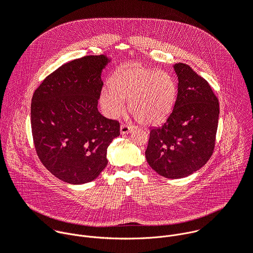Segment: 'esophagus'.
Listing matches in <instances>:
<instances>
[{"instance_id": "esophagus-1", "label": "esophagus", "mask_w": 253, "mask_h": 253, "mask_svg": "<svg viewBox=\"0 0 253 253\" xmlns=\"http://www.w3.org/2000/svg\"><path fill=\"white\" fill-rule=\"evenodd\" d=\"M135 127L130 126V125H126V124H121L120 126V132L121 134H128V133H132L134 131Z\"/></svg>"}]
</instances>
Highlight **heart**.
<instances>
[{
	"label": "heart",
	"instance_id": "obj_1",
	"mask_svg": "<svg viewBox=\"0 0 253 253\" xmlns=\"http://www.w3.org/2000/svg\"><path fill=\"white\" fill-rule=\"evenodd\" d=\"M176 94L175 81L167 72L129 64L116 72L111 86L102 88L99 103L107 117L115 118L128 100L129 111L138 122L154 126L168 118Z\"/></svg>",
	"mask_w": 253,
	"mask_h": 253
}]
</instances>
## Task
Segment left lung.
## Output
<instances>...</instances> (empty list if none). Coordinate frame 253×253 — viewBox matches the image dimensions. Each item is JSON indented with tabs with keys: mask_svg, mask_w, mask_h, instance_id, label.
<instances>
[{
	"mask_svg": "<svg viewBox=\"0 0 253 253\" xmlns=\"http://www.w3.org/2000/svg\"><path fill=\"white\" fill-rule=\"evenodd\" d=\"M178 93L165 123L151 128L145 156L159 175L187 177L206 164L213 153L219 102L208 84L186 64L173 65Z\"/></svg>",
	"mask_w": 253,
	"mask_h": 253,
	"instance_id": "8db88e82",
	"label": "left lung"
}]
</instances>
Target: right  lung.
Listing matches in <instances>:
<instances>
[{
  "label": "right lung",
  "mask_w": 253,
  "mask_h": 253,
  "mask_svg": "<svg viewBox=\"0 0 253 253\" xmlns=\"http://www.w3.org/2000/svg\"><path fill=\"white\" fill-rule=\"evenodd\" d=\"M105 55L64 64L36 89L31 104L34 144L43 165L74 185L96 179L107 166V148L120 135L118 121L98 111Z\"/></svg>",
  "instance_id": "obj_1"
}]
</instances>
